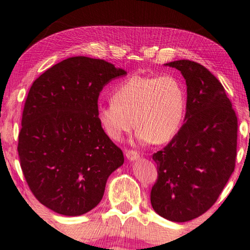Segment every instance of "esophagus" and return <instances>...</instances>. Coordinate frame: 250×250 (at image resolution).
I'll return each mask as SVG.
<instances>
[{"label": "esophagus", "instance_id": "esophagus-1", "mask_svg": "<svg viewBox=\"0 0 250 250\" xmlns=\"http://www.w3.org/2000/svg\"><path fill=\"white\" fill-rule=\"evenodd\" d=\"M125 157L128 158L129 161L134 162V161L138 160V158L140 157V155H139V153L137 151H133V149H126V151H125Z\"/></svg>", "mask_w": 250, "mask_h": 250}]
</instances>
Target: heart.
<instances>
[{
	"label": "heart",
	"instance_id": "b5f03b06",
	"mask_svg": "<svg viewBox=\"0 0 250 250\" xmlns=\"http://www.w3.org/2000/svg\"><path fill=\"white\" fill-rule=\"evenodd\" d=\"M185 108V87L176 76L133 75L113 88L110 102L98 106L97 120L113 141L135 125L141 142L164 144L178 133Z\"/></svg>",
	"mask_w": 250,
	"mask_h": 250
}]
</instances>
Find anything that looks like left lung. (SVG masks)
<instances>
[{
  "mask_svg": "<svg viewBox=\"0 0 250 250\" xmlns=\"http://www.w3.org/2000/svg\"><path fill=\"white\" fill-rule=\"evenodd\" d=\"M164 65L183 74L187 106L178 133L153 154L158 177L151 203L164 219L187 222L215 203L233 174L237 117L223 85L203 65L189 60Z\"/></svg>",
  "mask_w": 250,
  "mask_h": 250,
  "instance_id": "left-lung-1",
  "label": "left lung"
}]
</instances>
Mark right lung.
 <instances>
[{
  "label": "right lung",
  "instance_id": "right-lung-1",
  "mask_svg": "<svg viewBox=\"0 0 250 250\" xmlns=\"http://www.w3.org/2000/svg\"><path fill=\"white\" fill-rule=\"evenodd\" d=\"M126 72L101 59L59 62L29 89L18 135L21 167L31 192L53 212L79 216L103 199L124 153L97 120L104 86Z\"/></svg>",
  "mask_w": 250,
  "mask_h": 250
}]
</instances>
